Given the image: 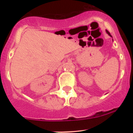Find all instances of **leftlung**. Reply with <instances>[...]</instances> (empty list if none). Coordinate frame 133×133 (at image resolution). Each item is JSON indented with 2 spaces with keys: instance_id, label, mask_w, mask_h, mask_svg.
<instances>
[{
  "instance_id": "left-lung-1",
  "label": "left lung",
  "mask_w": 133,
  "mask_h": 133,
  "mask_svg": "<svg viewBox=\"0 0 133 133\" xmlns=\"http://www.w3.org/2000/svg\"><path fill=\"white\" fill-rule=\"evenodd\" d=\"M106 33H107V34H108V35H109V36H111V37H112V36H111V35L110 34V33H109V32H108V31H107V30H106Z\"/></svg>"
}]
</instances>
